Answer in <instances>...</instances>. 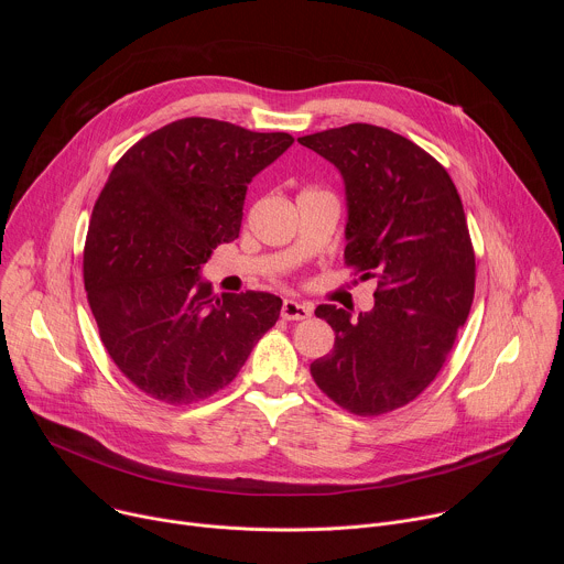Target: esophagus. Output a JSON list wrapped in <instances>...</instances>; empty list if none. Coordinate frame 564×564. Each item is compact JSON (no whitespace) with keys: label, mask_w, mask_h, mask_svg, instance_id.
Masks as SVG:
<instances>
[{"label":"esophagus","mask_w":564,"mask_h":564,"mask_svg":"<svg viewBox=\"0 0 564 564\" xmlns=\"http://www.w3.org/2000/svg\"><path fill=\"white\" fill-rule=\"evenodd\" d=\"M312 314V307L307 303H301V301H294V299H285L283 305H281V316L285 321H303Z\"/></svg>","instance_id":"obj_1"}]
</instances>
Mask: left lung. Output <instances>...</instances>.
Returning a JSON list of instances; mask_svg holds the SVG:
<instances>
[{
	"instance_id": "1",
	"label": "left lung",
	"mask_w": 564,
	"mask_h": 564,
	"mask_svg": "<svg viewBox=\"0 0 564 564\" xmlns=\"http://www.w3.org/2000/svg\"><path fill=\"white\" fill-rule=\"evenodd\" d=\"M299 142L341 172L348 200L346 265L377 279L375 307L350 321L337 305L314 314L335 330L314 383L352 415L411 404L442 370L475 294V252L448 172L413 140L355 122Z\"/></svg>"
}]
</instances>
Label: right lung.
<instances>
[{"instance_id": "add662e5", "label": "right lung", "mask_w": 564, "mask_h": 564, "mask_svg": "<svg viewBox=\"0 0 564 564\" xmlns=\"http://www.w3.org/2000/svg\"><path fill=\"white\" fill-rule=\"evenodd\" d=\"M294 142L212 118L138 140L96 200L85 290L120 372L172 406L225 388L276 324L268 292L214 294L200 268L238 238L250 181Z\"/></svg>"}]
</instances>
